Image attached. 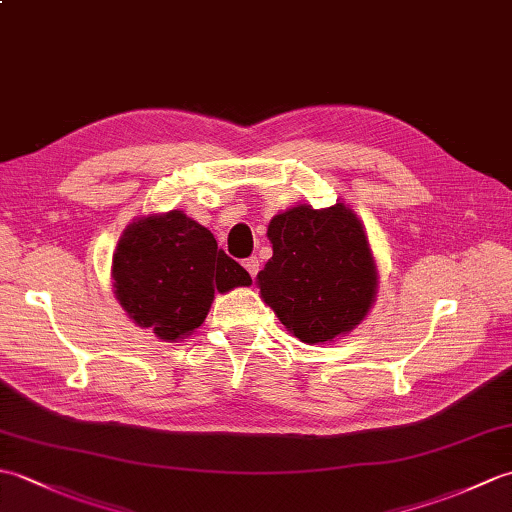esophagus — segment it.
Masks as SVG:
<instances>
[{
    "mask_svg": "<svg viewBox=\"0 0 512 512\" xmlns=\"http://www.w3.org/2000/svg\"><path fill=\"white\" fill-rule=\"evenodd\" d=\"M244 268H246V273L255 279V277H257V270H259L257 257H248V259H244Z\"/></svg>",
    "mask_w": 512,
    "mask_h": 512,
    "instance_id": "esophagus-1",
    "label": "esophagus"
}]
</instances>
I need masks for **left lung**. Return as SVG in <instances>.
Instances as JSON below:
<instances>
[{
    "instance_id": "obj_1",
    "label": "left lung",
    "mask_w": 512,
    "mask_h": 512,
    "mask_svg": "<svg viewBox=\"0 0 512 512\" xmlns=\"http://www.w3.org/2000/svg\"><path fill=\"white\" fill-rule=\"evenodd\" d=\"M273 257L262 299L303 343H325L363 321L376 295V266L358 217L343 204H299L268 226Z\"/></svg>"
}]
</instances>
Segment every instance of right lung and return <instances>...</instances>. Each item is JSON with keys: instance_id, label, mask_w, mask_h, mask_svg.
I'll use <instances>...</instances> for the list:
<instances>
[{"instance_id": "right-lung-1", "label": "right lung", "mask_w": 512, "mask_h": 512, "mask_svg": "<svg viewBox=\"0 0 512 512\" xmlns=\"http://www.w3.org/2000/svg\"><path fill=\"white\" fill-rule=\"evenodd\" d=\"M116 299L140 328L178 341L200 328L215 290L248 286L250 275L180 211L138 220L114 253Z\"/></svg>"}]
</instances>
